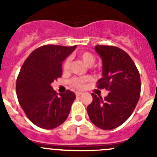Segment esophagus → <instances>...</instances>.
Returning a JSON list of instances; mask_svg holds the SVG:
<instances>
[{
	"instance_id": "esophagus-1",
	"label": "esophagus",
	"mask_w": 157,
	"mask_h": 157,
	"mask_svg": "<svg viewBox=\"0 0 157 157\" xmlns=\"http://www.w3.org/2000/svg\"><path fill=\"white\" fill-rule=\"evenodd\" d=\"M82 92H76L75 93V95L77 96V97H79L80 95H82Z\"/></svg>"
}]
</instances>
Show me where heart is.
<instances>
[{"mask_svg":"<svg viewBox=\"0 0 157 157\" xmlns=\"http://www.w3.org/2000/svg\"><path fill=\"white\" fill-rule=\"evenodd\" d=\"M80 59L82 60L87 66H92L95 62V56L90 52H82L78 54ZM71 66V58L67 57L65 59L63 63V71H68ZM90 80V78L89 76H82V77H75L71 80L70 83L72 86L77 89H82L87 82Z\"/></svg>","mask_w":157,"mask_h":157,"instance_id":"b5f03b06","label":"heart"}]
</instances>
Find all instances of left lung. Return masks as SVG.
<instances>
[{"label":"left lung","instance_id":"1","mask_svg":"<svg viewBox=\"0 0 157 157\" xmlns=\"http://www.w3.org/2000/svg\"><path fill=\"white\" fill-rule=\"evenodd\" d=\"M96 52L102 59V78L98 89L110 91L102 98L92 94L93 101L87 107L91 122L102 130H112L122 125L132 114L141 93L138 68L128 54L110 45H96Z\"/></svg>","mask_w":157,"mask_h":157}]
</instances>
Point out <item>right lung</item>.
<instances>
[{"label":"right lung","mask_w":157,"mask_h":157,"mask_svg":"<svg viewBox=\"0 0 157 157\" xmlns=\"http://www.w3.org/2000/svg\"><path fill=\"white\" fill-rule=\"evenodd\" d=\"M46 45L36 48L23 63L16 80L18 101L29 120L43 129H53L67 120L75 94L58 95L52 82L62 76V62L75 49Z\"/></svg>","instance_id":"1"}]
</instances>
